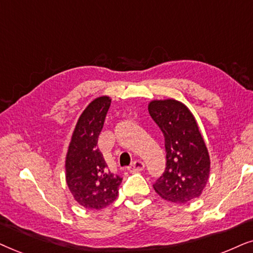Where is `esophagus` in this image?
Returning <instances> with one entry per match:
<instances>
[{
  "mask_svg": "<svg viewBox=\"0 0 253 253\" xmlns=\"http://www.w3.org/2000/svg\"><path fill=\"white\" fill-rule=\"evenodd\" d=\"M144 169V163L142 161H135L133 162V164L128 168L130 172H137V171H141Z\"/></svg>",
  "mask_w": 253,
  "mask_h": 253,
  "instance_id": "34e87169",
  "label": "esophagus"
}]
</instances>
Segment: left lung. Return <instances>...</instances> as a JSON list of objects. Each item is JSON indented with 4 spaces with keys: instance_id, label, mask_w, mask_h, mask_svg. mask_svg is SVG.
<instances>
[{
    "instance_id": "1",
    "label": "left lung",
    "mask_w": 253,
    "mask_h": 253,
    "mask_svg": "<svg viewBox=\"0 0 253 253\" xmlns=\"http://www.w3.org/2000/svg\"><path fill=\"white\" fill-rule=\"evenodd\" d=\"M148 111L166 141L167 168L153 185L155 192L176 204L199 198L210 178L211 160L194 116L176 99L153 100Z\"/></svg>"
}]
</instances>
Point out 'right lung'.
Returning <instances> with one entry per match:
<instances>
[{
    "label": "right lung",
    "mask_w": 253,
    "mask_h": 253,
    "mask_svg": "<svg viewBox=\"0 0 253 253\" xmlns=\"http://www.w3.org/2000/svg\"><path fill=\"white\" fill-rule=\"evenodd\" d=\"M111 98L93 99L81 114L66 156V181L74 199L89 210H102L117 199L123 178L111 172L98 136L102 132Z\"/></svg>",
    "instance_id": "add662e5"
}]
</instances>
